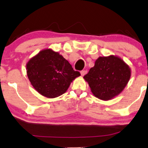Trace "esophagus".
Wrapping results in <instances>:
<instances>
[{
	"label": "esophagus",
	"mask_w": 148,
	"mask_h": 148,
	"mask_svg": "<svg viewBox=\"0 0 148 148\" xmlns=\"http://www.w3.org/2000/svg\"><path fill=\"white\" fill-rule=\"evenodd\" d=\"M87 73V71L86 70H83L81 71V75H82V76H84Z\"/></svg>",
	"instance_id": "34e87169"
}]
</instances>
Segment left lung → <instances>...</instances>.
Returning a JSON list of instances; mask_svg holds the SVG:
<instances>
[{"label": "left lung", "instance_id": "left-lung-1", "mask_svg": "<svg viewBox=\"0 0 148 148\" xmlns=\"http://www.w3.org/2000/svg\"><path fill=\"white\" fill-rule=\"evenodd\" d=\"M129 66L117 56H100L84 77L94 96L110 100L123 92L130 79Z\"/></svg>", "mask_w": 148, "mask_h": 148}]
</instances>
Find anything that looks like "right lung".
Listing matches in <instances>:
<instances>
[{
  "label": "right lung",
  "instance_id": "right-lung-1",
  "mask_svg": "<svg viewBox=\"0 0 148 148\" xmlns=\"http://www.w3.org/2000/svg\"><path fill=\"white\" fill-rule=\"evenodd\" d=\"M26 71L33 88L48 98L61 96L71 83L81 75L61 54L50 48L42 50L30 58Z\"/></svg>",
  "mask_w": 148,
  "mask_h": 148
}]
</instances>
